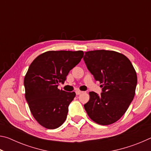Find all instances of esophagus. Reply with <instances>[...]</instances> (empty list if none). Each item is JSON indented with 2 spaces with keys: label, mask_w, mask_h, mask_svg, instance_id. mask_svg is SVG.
Listing matches in <instances>:
<instances>
[{
  "label": "esophagus",
  "mask_w": 151,
  "mask_h": 151,
  "mask_svg": "<svg viewBox=\"0 0 151 151\" xmlns=\"http://www.w3.org/2000/svg\"><path fill=\"white\" fill-rule=\"evenodd\" d=\"M75 93H76V94H77V95H78V94H81L82 93H83V91H79V90H77V91H75Z\"/></svg>",
  "instance_id": "esophagus-1"
}]
</instances>
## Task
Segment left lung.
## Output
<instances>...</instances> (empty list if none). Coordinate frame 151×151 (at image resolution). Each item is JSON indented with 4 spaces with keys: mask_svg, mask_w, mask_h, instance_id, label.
Instances as JSON below:
<instances>
[{
    "mask_svg": "<svg viewBox=\"0 0 151 151\" xmlns=\"http://www.w3.org/2000/svg\"><path fill=\"white\" fill-rule=\"evenodd\" d=\"M88 70L100 82V95L90 92L85 107L96 123L109 125L121 118L133 100L137 73L126 56L113 50H96L85 52L83 58Z\"/></svg>",
    "mask_w": 151,
    "mask_h": 151,
    "instance_id": "obj_1",
    "label": "left lung"
}]
</instances>
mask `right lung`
I'll return each mask as SVG.
<instances>
[{"instance_id":"add662e5","label":"right lung","mask_w":151,"mask_h":151,"mask_svg":"<svg viewBox=\"0 0 151 151\" xmlns=\"http://www.w3.org/2000/svg\"><path fill=\"white\" fill-rule=\"evenodd\" d=\"M83 55L82 50L47 51L29 66L24 79L25 98L33 117L46 129H57L65 121L76 94L60 90L58 86Z\"/></svg>"}]
</instances>
